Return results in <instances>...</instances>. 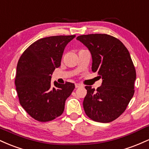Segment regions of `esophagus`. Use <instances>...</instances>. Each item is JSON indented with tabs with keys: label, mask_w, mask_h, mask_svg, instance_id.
Wrapping results in <instances>:
<instances>
[{
	"label": "esophagus",
	"mask_w": 149,
	"mask_h": 149,
	"mask_svg": "<svg viewBox=\"0 0 149 149\" xmlns=\"http://www.w3.org/2000/svg\"><path fill=\"white\" fill-rule=\"evenodd\" d=\"M75 86H76V88H80V87H82L83 85L80 84V83H76V84H75Z\"/></svg>",
	"instance_id": "1"
}]
</instances>
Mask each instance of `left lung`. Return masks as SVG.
I'll list each match as a JSON object with an SVG mask.
<instances>
[{
    "label": "left lung",
    "mask_w": 149,
    "mask_h": 149,
    "mask_svg": "<svg viewBox=\"0 0 149 149\" xmlns=\"http://www.w3.org/2000/svg\"><path fill=\"white\" fill-rule=\"evenodd\" d=\"M76 39L90 50L92 71L102 79L97 90L85 86V113L96 122H111L125 111L134 93L136 71L129 51L120 40L107 34L82 35Z\"/></svg>",
    "instance_id": "8db88e82"
}]
</instances>
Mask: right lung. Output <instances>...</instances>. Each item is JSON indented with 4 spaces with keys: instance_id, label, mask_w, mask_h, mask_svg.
<instances>
[{
    "instance_id": "obj_1",
    "label": "right lung",
    "mask_w": 149,
    "mask_h": 149,
    "mask_svg": "<svg viewBox=\"0 0 149 149\" xmlns=\"http://www.w3.org/2000/svg\"><path fill=\"white\" fill-rule=\"evenodd\" d=\"M76 37L56 36L39 39L28 47L19 59L15 86L23 109L33 118L47 122L61 116L65 102L74 90L66 82L51 85V76L60 66L64 48Z\"/></svg>"
}]
</instances>
